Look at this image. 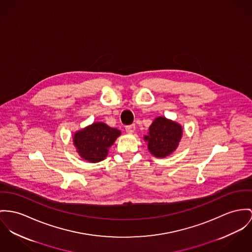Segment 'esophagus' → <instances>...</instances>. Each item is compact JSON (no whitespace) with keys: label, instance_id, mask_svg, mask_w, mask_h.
Here are the masks:
<instances>
[{"label":"esophagus","instance_id":"34e87169","mask_svg":"<svg viewBox=\"0 0 252 252\" xmlns=\"http://www.w3.org/2000/svg\"><path fill=\"white\" fill-rule=\"evenodd\" d=\"M135 125H130V126H126V131L127 133H133L135 131Z\"/></svg>","mask_w":252,"mask_h":252}]
</instances>
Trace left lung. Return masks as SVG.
Wrapping results in <instances>:
<instances>
[{"mask_svg": "<svg viewBox=\"0 0 252 252\" xmlns=\"http://www.w3.org/2000/svg\"><path fill=\"white\" fill-rule=\"evenodd\" d=\"M183 135L182 126L166 117L155 118L149 127L148 135L144 136L148 143L151 155L157 158H164L172 155L177 149Z\"/></svg>", "mask_w": 252, "mask_h": 252, "instance_id": "left-lung-1", "label": "left lung"}]
</instances>
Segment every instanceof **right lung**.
<instances>
[{
  "label": "right lung",
  "mask_w": 252,
  "mask_h": 252,
  "mask_svg": "<svg viewBox=\"0 0 252 252\" xmlns=\"http://www.w3.org/2000/svg\"><path fill=\"white\" fill-rule=\"evenodd\" d=\"M120 135L119 129L110 127L102 122H96L76 131L73 143L82 159L90 163H97L106 158L109 148Z\"/></svg>",
  "instance_id": "1"
}]
</instances>
